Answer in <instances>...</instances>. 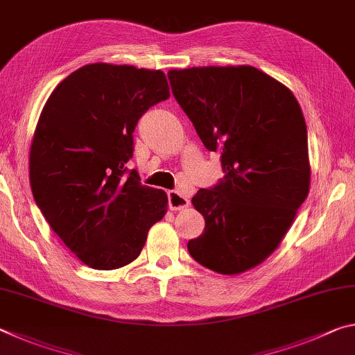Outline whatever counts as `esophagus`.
I'll return each mask as SVG.
<instances>
[{"label": "esophagus", "instance_id": "34e87169", "mask_svg": "<svg viewBox=\"0 0 355 355\" xmlns=\"http://www.w3.org/2000/svg\"><path fill=\"white\" fill-rule=\"evenodd\" d=\"M169 208L172 211H180V209H184L189 207V200L188 197L183 196L182 192L178 191H169Z\"/></svg>", "mask_w": 355, "mask_h": 355}]
</instances>
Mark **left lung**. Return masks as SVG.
I'll list each match as a JSON object with an SVG mask.
<instances>
[{
  "mask_svg": "<svg viewBox=\"0 0 355 355\" xmlns=\"http://www.w3.org/2000/svg\"><path fill=\"white\" fill-rule=\"evenodd\" d=\"M172 92L224 180L192 205L205 232L188 250L202 266L236 275L279 248L310 191L307 125L285 84L252 65L169 70Z\"/></svg>",
  "mask_w": 355,
  "mask_h": 355,
  "instance_id": "left-lung-1",
  "label": "left lung"
}]
</instances>
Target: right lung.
I'll list each match as a JSON object with an SVG mask.
<instances>
[{"label":"right lung","mask_w":355,"mask_h":355,"mask_svg":"<svg viewBox=\"0 0 355 355\" xmlns=\"http://www.w3.org/2000/svg\"><path fill=\"white\" fill-rule=\"evenodd\" d=\"M161 70L106 62L75 70L48 97L29 148V183L62 243L98 271L139 257L167 194L141 184L125 164L150 106L169 98Z\"/></svg>","instance_id":"1"}]
</instances>
